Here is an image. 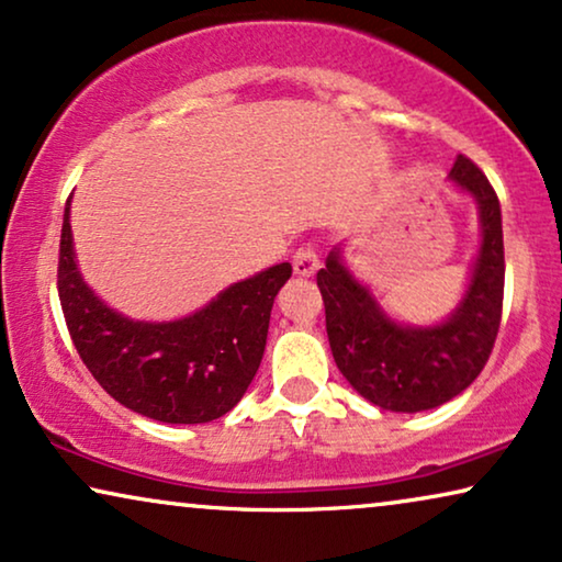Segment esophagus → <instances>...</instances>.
<instances>
[{"mask_svg": "<svg viewBox=\"0 0 562 562\" xmlns=\"http://www.w3.org/2000/svg\"><path fill=\"white\" fill-rule=\"evenodd\" d=\"M291 266H294L296 276H304V279H310V276L317 273V268H319L317 250L310 248V245H306V248H299L294 252V260H291Z\"/></svg>", "mask_w": 562, "mask_h": 562, "instance_id": "1", "label": "esophagus"}]
</instances>
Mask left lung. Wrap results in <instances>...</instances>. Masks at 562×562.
Masks as SVG:
<instances>
[{
  "label": "left lung",
  "instance_id": "1",
  "mask_svg": "<svg viewBox=\"0 0 562 562\" xmlns=\"http://www.w3.org/2000/svg\"><path fill=\"white\" fill-rule=\"evenodd\" d=\"M448 179L479 210L481 243L465 291L448 317L409 325L383 310L373 289L350 271L345 243L319 268L329 350L345 381L389 412L435 409L479 379L494 348L504 302L502 206L473 160L458 156Z\"/></svg>",
  "mask_w": 562,
  "mask_h": 562
}]
</instances>
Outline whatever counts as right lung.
Instances as JSON below:
<instances>
[{
  "label": "right lung",
  "mask_w": 562,
  "mask_h": 562,
  "mask_svg": "<svg viewBox=\"0 0 562 562\" xmlns=\"http://www.w3.org/2000/svg\"><path fill=\"white\" fill-rule=\"evenodd\" d=\"M289 279L291 263H276L229 283L187 317L133 319L83 281L66 202L58 296L68 333L99 386L143 417L204 425L233 409L258 373L273 299Z\"/></svg>",
  "instance_id": "1"
}]
</instances>
